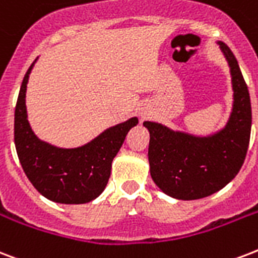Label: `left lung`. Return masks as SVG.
<instances>
[{
    "label": "left lung",
    "instance_id": "obj_1",
    "mask_svg": "<svg viewBox=\"0 0 258 258\" xmlns=\"http://www.w3.org/2000/svg\"><path fill=\"white\" fill-rule=\"evenodd\" d=\"M218 44L229 64L233 86V108L225 127L207 137H196L155 121H143L150 133L151 178L174 199H202L221 190L238 174L246 157L251 130L250 96L231 50L223 42Z\"/></svg>",
    "mask_w": 258,
    "mask_h": 258
}]
</instances>
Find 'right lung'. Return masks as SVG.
Returning <instances> with one entry per match:
<instances>
[{"label": "right lung", "instance_id": "add662e5", "mask_svg": "<svg viewBox=\"0 0 258 258\" xmlns=\"http://www.w3.org/2000/svg\"><path fill=\"white\" fill-rule=\"evenodd\" d=\"M35 62L25 74L16 104L15 145L20 164L32 185L51 202L89 203L105 189L112 161L125 135L138 124V117L109 127L84 146L62 149L44 142L31 128L25 105L27 84Z\"/></svg>", "mask_w": 258, "mask_h": 258}]
</instances>
